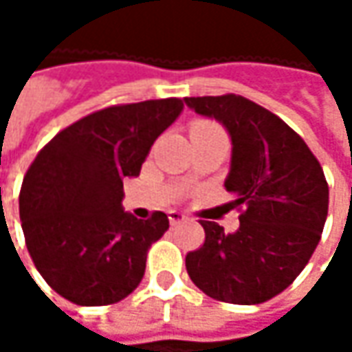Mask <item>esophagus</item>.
I'll use <instances>...</instances> for the list:
<instances>
[{
	"instance_id": "34e87169",
	"label": "esophagus",
	"mask_w": 352,
	"mask_h": 352,
	"mask_svg": "<svg viewBox=\"0 0 352 352\" xmlns=\"http://www.w3.org/2000/svg\"><path fill=\"white\" fill-rule=\"evenodd\" d=\"M168 219H170V225H178L186 221V215H182L180 211H168Z\"/></svg>"
}]
</instances>
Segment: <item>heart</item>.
I'll list each match as a JSON object with an SVG mask.
<instances>
[{
  "label": "heart",
  "mask_w": 352,
  "mask_h": 352,
  "mask_svg": "<svg viewBox=\"0 0 352 352\" xmlns=\"http://www.w3.org/2000/svg\"><path fill=\"white\" fill-rule=\"evenodd\" d=\"M194 129H199V131H208V133H223V131L217 127L215 123H196V125H194ZM194 129H192V131H194Z\"/></svg>",
  "instance_id": "heart-1"
}]
</instances>
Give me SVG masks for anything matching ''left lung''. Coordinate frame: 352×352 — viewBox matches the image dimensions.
<instances>
[{"label":"left lung","mask_w":352,"mask_h":352,"mask_svg":"<svg viewBox=\"0 0 352 352\" xmlns=\"http://www.w3.org/2000/svg\"><path fill=\"white\" fill-rule=\"evenodd\" d=\"M231 135V170L239 229L225 233L201 221L206 241L186 254V270L204 294L225 304L252 305L284 292L309 263L329 208V186L304 139L263 105L243 96L186 98Z\"/></svg>","instance_id":"obj_1"}]
</instances>
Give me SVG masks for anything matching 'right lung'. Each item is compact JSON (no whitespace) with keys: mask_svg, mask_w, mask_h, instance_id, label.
I'll list each match as a JSON object with an SVG mask.
<instances>
[{"mask_svg":"<svg viewBox=\"0 0 352 352\" xmlns=\"http://www.w3.org/2000/svg\"><path fill=\"white\" fill-rule=\"evenodd\" d=\"M178 98L109 105L62 129L38 151L19 194L25 245L47 284L76 305L121 302L139 286L151 245L168 229L121 208L158 135L180 116Z\"/></svg>","mask_w":352,"mask_h":352,"instance_id":"obj_1","label":"right lung"}]
</instances>
